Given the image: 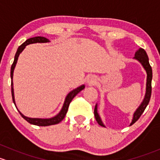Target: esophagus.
Here are the masks:
<instances>
[{"label": "esophagus", "instance_id": "esophagus-1", "mask_svg": "<svg viewBox=\"0 0 160 160\" xmlns=\"http://www.w3.org/2000/svg\"><path fill=\"white\" fill-rule=\"evenodd\" d=\"M96 82V77L94 76V75H90L87 78V83L89 84V85H93Z\"/></svg>", "mask_w": 160, "mask_h": 160}]
</instances>
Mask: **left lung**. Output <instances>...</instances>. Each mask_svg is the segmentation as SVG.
Returning a JSON list of instances; mask_svg holds the SVG:
<instances>
[{
  "label": "left lung",
  "mask_w": 160,
  "mask_h": 160,
  "mask_svg": "<svg viewBox=\"0 0 160 160\" xmlns=\"http://www.w3.org/2000/svg\"><path fill=\"white\" fill-rule=\"evenodd\" d=\"M134 59L137 60L139 63L142 65V67L144 68L145 71L146 72V94H145L144 98H143L142 102H141V104L139 105V106L136 108V110L135 111L134 114H133V118L132 120V122L130 123V126H132V124H134L136 121L139 118V117L141 116V115L142 114L144 110L146 109V106L149 102V100H150L151 97V92H152V68H151L150 65H149V58H148L147 54H146V51L143 48H139V50H137L135 53V57L133 58ZM94 115H95V119H96L97 122L98 123V125H100L102 127H105V126L103 124L102 121V118L100 117L99 114L98 112V104L95 105V109H94Z\"/></svg>",
  "instance_id": "left-lung-1"
}]
</instances>
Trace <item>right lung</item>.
I'll return each instance as SVG.
<instances>
[{
	"mask_svg": "<svg viewBox=\"0 0 160 160\" xmlns=\"http://www.w3.org/2000/svg\"><path fill=\"white\" fill-rule=\"evenodd\" d=\"M50 41L48 39H47L46 38L44 37H41V36H38V37H34V38H31L28 39L26 40L25 42H24L21 46H19L18 48L17 52H16L15 56H14V62H13L12 65H11V95H12V99H13V102L14 104L16 106V103H15V100H14V86H13V75H14V68L16 66V64H17L18 59V57L20 55V54L23 52L25 47L28 44H34V43H47V42H49ZM85 88V85H80L79 87L78 88H75L72 91H71L67 95V96L65 97V102H64L63 106H62V109L60 110L56 116L54 117H52V118H30V117H27L22 114L21 112L18 109V111L19 112V113L21 114V116L24 118L27 122H28L29 123L32 125H35V126H52V125H55L58 124V123L60 122L62 120H63V118H65V115H66L67 112H68V108L69 106V104L72 102V100L73 99L74 97L80 92L82 90H83Z\"/></svg>",
	"mask_w": 160,
	"mask_h": 160,
	"instance_id": "obj_1",
	"label": "right lung"
}]
</instances>
